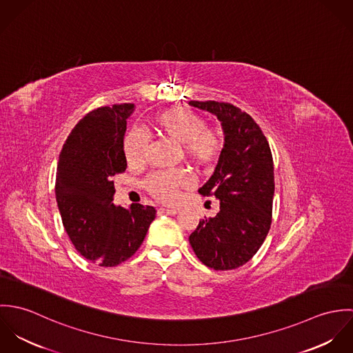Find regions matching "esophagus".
Segmentation results:
<instances>
[{
    "mask_svg": "<svg viewBox=\"0 0 353 353\" xmlns=\"http://www.w3.org/2000/svg\"><path fill=\"white\" fill-rule=\"evenodd\" d=\"M161 210L167 214H176L179 213V209H175V208H161Z\"/></svg>",
    "mask_w": 353,
    "mask_h": 353,
    "instance_id": "obj_1",
    "label": "esophagus"
}]
</instances>
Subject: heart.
I'll use <instances>...</instances> for the list:
<instances>
[{"instance_id":"b5f03b06","label":"heart","mask_w":353,"mask_h":353,"mask_svg":"<svg viewBox=\"0 0 353 353\" xmlns=\"http://www.w3.org/2000/svg\"><path fill=\"white\" fill-rule=\"evenodd\" d=\"M154 130L175 144H181L182 153L197 165L212 164L223 148V140L214 130L208 129L201 115L186 108H168L153 119ZM147 137L140 130L128 133L123 152L130 164L144 160ZM192 185V176L185 170H168L152 174L147 179V189L159 201L174 203L179 193Z\"/></svg>"}]
</instances>
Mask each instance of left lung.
Instances as JSON below:
<instances>
[{"instance_id": "obj_1", "label": "left lung", "mask_w": 353, "mask_h": 353, "mask_svg": "<svg viewBox=\"0 0 353 353\" xmlns=\"http://www.w3.org/2000/svg\"><path fill=\"white\" fill-rule=\"evenodd\" d=\"M213 114L224 132V148L212 176L199 189L213 196L220 210L189 236L197 258L214 270L245 265L262 246L272 223L273 159L266 137L252 117L220 101H192Z\"/></svg>"}]
</instances>
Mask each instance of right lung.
<instances>
[{"label":"right lung","mask_w":353,"mask_h":353,"mask_svg":"<svg viewBox=\"0 0 353 353\" xmlns=\"http://www.w3.org/2000/svg\"><path fill=\"white\" fill-rule=\"evenodd\" d=\"M134 104H114L88 112L68 136L57 165L55 199L76 250L105 268L117 266L141 246L153 206L112 203V176L126 170L123 137Z\"/></svg>","instance_id":"right-lung-1"}]
</instances>
